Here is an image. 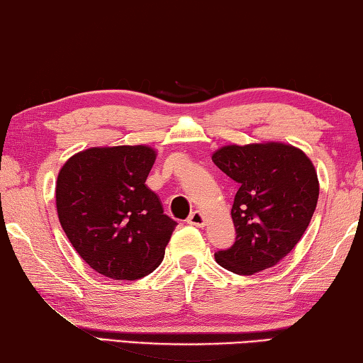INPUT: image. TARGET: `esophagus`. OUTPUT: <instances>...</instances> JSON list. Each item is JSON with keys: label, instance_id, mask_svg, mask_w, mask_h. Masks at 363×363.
Masks as SVG:
<instances>
[{"label": "esophagus", "instance_id": "obj_1", "mask_svg": "<svg viewBox=\"0 0 363 363\" xmlns=\"http://www.w3.org/2000/svg\"><path fill=\"white\" fill-rule=\"evenodd\" d=\"M188 223L189 225H194V227H199V228H203L204 225H206V217H204V213L203 212H199V211H194L191 216L188 217Z\"/></svg>", "mask_w": 363, "mask_h": 363}]
</instances>
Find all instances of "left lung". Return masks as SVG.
<instances>
[{
  "instance_id": "obj_1",
  "label": "left lung",
  "mask_w": 363,
  "mask_h": 363,
  "mask_svg": "<svg viewBox=\"0 0 363 363\" xmlns=\"http://www.w3.org/2000/svg\"><path fill=\"white\" fill-rule=\"evenodd\" d=\"M213 164L240 185L231 207L236 241L216 252L218 265L238 275L270 269L298 245L318 201V177L307 154L288 143L227 145Z\"/></svg>"
}]
</instances>
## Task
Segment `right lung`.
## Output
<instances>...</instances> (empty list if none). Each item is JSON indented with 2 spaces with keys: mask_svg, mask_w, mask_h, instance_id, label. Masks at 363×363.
Masks as SVG:
<instances>
[{
  "mask_svg": "<svg viewBox=\"0 0 363 363\" xmlns=\"http://www.w3.org/2000/svg\"><path fill=\"white\" fill-rule=\"evenodd\" d=\"M156 157L146 145L96 146L74 154L57 174L64 233L93 270L112 280L156 270L177 227L146 185Z\"/></svg>",
  "mask_w": 363,
  "mask_h": 363,
  "instance_id": "right-lung-1",
  "label": "right lung"
}]
</instances>
